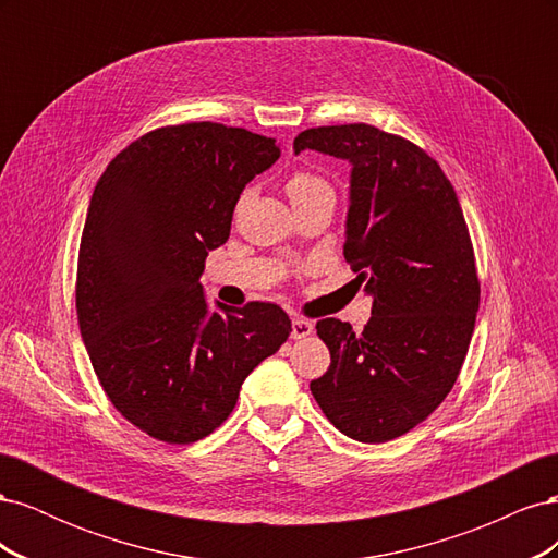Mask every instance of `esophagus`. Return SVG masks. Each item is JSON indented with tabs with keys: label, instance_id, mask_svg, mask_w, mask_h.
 <instances>
[{
	"label": "esophagus",
	"instance_id": "34e87169",
	"mask_svg": "<svg viewBox=\"0 0 558 558\" xmlns=\"http://www.w3.org/2000/svg\"><path fill=\"white\" fill-rule=\"evenodd\" d=\"M314 332V324L307 318L302 316H293V324H291V337L293 340H302V337H307Z\"/></svg>",
	"mask_w": 558,
	"mask_h": 558
}]
</instances>
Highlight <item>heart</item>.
<instances>
[{"label": "heart", "instance_id": "1", "mask_svg": "<svg viewBox=\"0 0 558 558\" xmlns=\"http://www.w3.org/2000/svg\"><path fill=\"white\" fill-rule=\"evenodd\" d=\"M326 185L328 183L320 179L318 174H314L310 170H295L289 177V181H286V193H289L291 199H298V197L310 195V193H314L318 189H326Z\"/></svg>", "mask_w": 558, "mask_h": 558}]
</instances>
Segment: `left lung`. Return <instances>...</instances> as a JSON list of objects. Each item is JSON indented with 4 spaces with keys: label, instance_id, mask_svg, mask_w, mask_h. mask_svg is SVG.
Masks as SVG:
<instances>
[{
    "label": "left lung",
    "instance_id": "1",
    "mask_svg": "<svg viewBox=\"0 0 558 558\" xmlns=\"http://www.w3.org/2000/svg\"><path fill=\"white\" fill-rule=\"evenodd\" d=\"M293 148L351 162L344 258L375 298L363 332L316 324L330 367L312 396L353 440H396L440 408L475 330L480 279L459 197L424 148L375 125L310 128Z\"/></svg>",
    "mask_w": 558,
    "mask_h": 558
}]
</instances>
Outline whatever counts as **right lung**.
<instances>
[{"label":"right lung","mask_w":558,"mask_h":558,"mask_svg":"<svg viewBox=\"0 0 558 558\" xmlns=\"http://www.w3.org/2000/svg\"><path fill=\"white\" fill-rule=\"evenodd\" d=\"M279 154L277 140L244 128L165 125L95 185L76 267L81 337L113 408L160 442L214 433L251 369L289 340L279 305L209 312L199 283L244 185Z\"/></svg>","instance_id":"obj_1"}]
</instances>
